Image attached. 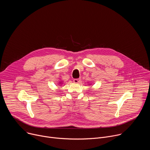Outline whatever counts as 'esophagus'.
<instances>
[{"instance_id":"1","label":"esophagus","mask_w":150,"mask_h":150,"mask_svg":"<svg viewBox=\"0 0 150 150\" xmlns=\"http://www.w3.org/2000/svg\"><path fill=\"white\" fill-rule=\"evenodd\" d=\"M73 81H74V82H75V83H78V82H80V79H79H79H74Z\"/></svg>"}]
</instances>
